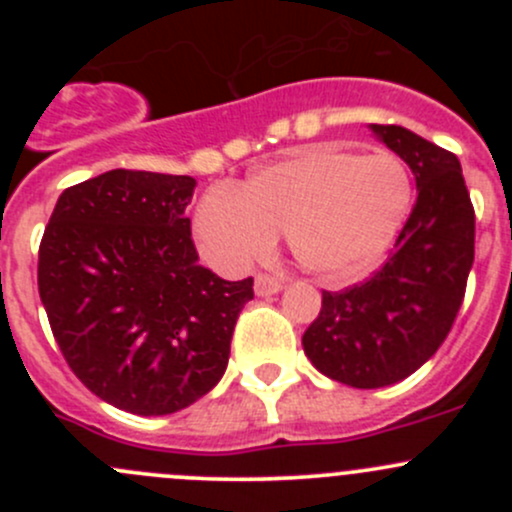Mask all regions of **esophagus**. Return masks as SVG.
<instances>
[{"instance_id": "obj_1", "label": "esophagus", "mask_w": 512, "mask_h": 512, "mask_svg": "<svg viewBox=\"0 0 512 512\" xmlns=\"http://www.w3.org/2000/svg\"><path fill=\"white\" fill-rule=\"evenodd\" d=\"M282 289V282L275 280V277L270 275H257L255 277V294L257 297H272V294H277Z\"/></svg>"}]
</instances>
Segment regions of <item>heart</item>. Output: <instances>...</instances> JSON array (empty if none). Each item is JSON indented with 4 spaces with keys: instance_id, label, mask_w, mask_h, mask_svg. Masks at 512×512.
Instances as JSON below:
<instances>
[{
    "instance_id": "b5f03b06",
    "label": "heart",
    "mask_w": 512,
    "mask_h": 512,
    "mask_svg": "<svg viewBox=\"0 0 512 512\" xmlns=\"http://www.w3.org/2000/svg\"><path fill=\"white\" fill-rule=\"evenodd\" d=\"M411 195L409 170L396 156L312 148L255 170L240 190H208L193 230L220 270H242L272 250L277 232H287L304 270L347 277L389 247Z\"/></svg>"
}]
</instances>
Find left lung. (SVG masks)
Wrapping results in <instances>:
<instances>
[{"label":"left lung","mask_w":512,"mask_h":512,"mask_svg":"<svg viewBox=\"0 0 512 512\" xmlns=\"http://www.w3.org/2000/svg\"><path fill=\"white\" fill-rule=\"evenodd\" d=\"M371 133L411 168L418 198L374 277L322 292L302 337L314 369L354 389H381L421 369L448 337L476 252V215L458 158L404 126Z\"/></svg>","instance_id":"left-lung-1"}]
</instances>
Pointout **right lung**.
<instances>
[{"instance_id": "1", "label": "right lung", "mask_w": 512, "mask_h": 512, "mask_svg": "<svg viewBox=\"0 0 512 512\" xmlns=\"http://www.w3.org/2000/svg\"><path fill=\"white\" fill-rule=\"evenodd\" d=\"M190 175L108 170L56 200L39 247V297L81 384L138 416L195 404L227 369L252 277L198 265Z\"/></svg>"}]
</instances>
